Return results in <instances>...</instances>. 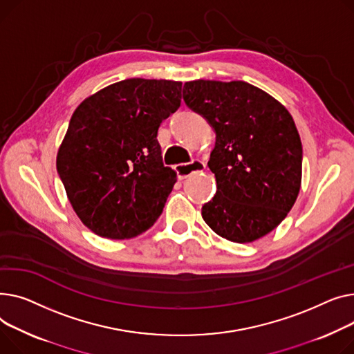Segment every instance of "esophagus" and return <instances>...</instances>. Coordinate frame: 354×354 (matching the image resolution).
I'll return each mask as SVG.
<instances>
[{
  "mask_svg": "<svg viewBox=\"0 0 354 354\" xmlns=\"http://www.w3.org/2000/svg\"><path fill=\"white\" fill-rule=\"evenodd\" d=\"M205 169V164L201 160H193L192 162H187V164H178L176 167V171L178 174V178L183 180L185 177H189L194 173L203 171Z\"/></svg>",
  "mask_w": 354,
  "mask_h": 354,
  "instance_id": "1",
  "label": "esophagus"
}]
</instances>
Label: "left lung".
<instances>
[{
	"instance_id": "left-lung-1",
	"label": "left lung",
	"mask_w": 354,
	"mask_h": 354,
	"mask_svg": "<svg viewBox=\"0 0 354 354\" xmlns=\"http://www.w3.org/2000/svg\"><path fill=\"white\" fill-rule=\"evenodd\" d=\"M183 98L216 131L209 169L217 192L201 216L214 233L252 243L286 218L301 185L303 147L288 110L244 81L196 80Z\"/></svg>"
}]
</instances>
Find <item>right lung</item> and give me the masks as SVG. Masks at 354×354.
I'll return each instance as SVG.
<instances>
[{"label":"right lung","instance_id":"1","mask_svg":"<svg viewBox=\"0 0 354 354\" xmlns=\"http://www.w3.org/2000/svg\"><path fill=\"white\" fill-rule=\"evenodd\" d=\"M181 102V82L129 78L75 109L57 171L78 218L106 239H131L157 221L176 183L157 141Z\"/></svg>","mask_w":354,"mask_h":354}]
</instances>
